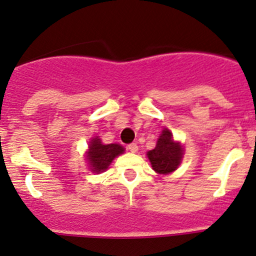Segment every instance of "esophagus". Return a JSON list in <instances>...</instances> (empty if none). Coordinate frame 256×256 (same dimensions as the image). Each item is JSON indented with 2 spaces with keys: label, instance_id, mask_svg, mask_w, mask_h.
<instances>
[{
  "label": "esophagus",
  "instance_id": "obj_1",
  "mask_svg": "<svg viewBox=\"0 0 256 256\" xmlns=\"http://www.w3.org/2000/svg\"><path fill=\"white\" fill-rule=\"evenodd\" d=\"M128 151H130V152H134V154H135V152H138V144H135V142L130 144H128Z\"/></svg>",
  "mask_w": 256,
  "mask_h": 256
}]
</instances>
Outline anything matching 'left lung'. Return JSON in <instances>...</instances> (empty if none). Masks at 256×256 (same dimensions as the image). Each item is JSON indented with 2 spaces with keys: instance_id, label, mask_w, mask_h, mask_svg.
Here are the masks:
<instances>
[{
  "instance_id": "obj_1",
  "label": "left lung",
  "mask_w": 256,
  "mask_h": 256,
  "mask_svg": "<svg viewBox=\"0 0 256 256\" xmlns=\"http://www.w3.org/2000/svg\"><path fill=\"white\" fill-rule=\"evenodd\" d=\"M154 171L160 174H168L176 171L183 157V147L180 142L174 140L172 132L168 128L162 130L161 136L157 140L156 147L147 152Z\"/></svg>"
}]
</instances>
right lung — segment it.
<instances>
[{
	"label": "right lung",
	"mask_w": 256,
	"mask_h": 256,
	"mask_svg": "<svg viewBox=\"0 0 256 256\" xmlns=\"http://www.w3.org/2000/svg\"><path fill=\"white\" fill-rule=\"evenodd\" d=\"M124 152H125V148L121 144H104L96 136V138H92V141L89 142V150L85 152L86 154L85 160L89 164L92 172L102 174V172L106 171L108 167L110 166V164H112L115 157L120 156Z\"/></svg>",
	"instance_id": "add662e5"
}]
</instances>
